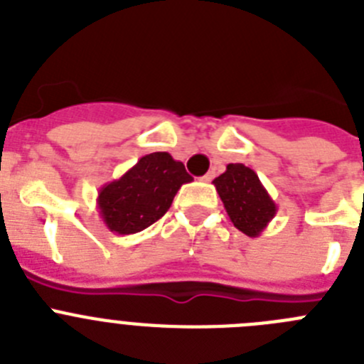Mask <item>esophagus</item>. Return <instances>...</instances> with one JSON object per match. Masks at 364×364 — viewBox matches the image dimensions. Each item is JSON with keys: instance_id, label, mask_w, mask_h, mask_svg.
Returning a JSON list of instances; mask_svg holds the SVG:
<instances>
[{"instance_id": "1", "label": "esophagus", "mask_w": 364, "mask_h": 364, "mask_svg": "<svg viewBox=\"0 0 364 364\" xmlns=\"http://www.w3.org/2000/svg\"><path fill=\"white\" fill-rule=\"evenodd\" d=\"M215 178V171H210V173H205L204 176H202V180H204V182H211V180Z\"/></svg>"}]
</instances>
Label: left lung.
<instances>
[{
  "label": "left lung",
  "mask_w": 364,
  "mask_h": 364,
  "mask_svg": "<svg viewBox=\"0 0 364 364\" xmlns=\"http://www.w3.org/2000/svg\"><path fill=\"white\" fill-rule=\"evenodd\" d=\"M213 184L233 226L247 237H259L277 213V204L257 173L244 164H228Z\"/></svg>",
  "instance_id": "obj_1"
}]
</instances>
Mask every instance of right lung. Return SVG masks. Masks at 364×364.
Listing matches in <instances>:
<instances>
[{"label": "right lung", "instance_id": "add662e5", "mask_svg": "<svg viewBox=\"0 0 364 364\" xmlns=\"http://www.w3.org/2000/svg\"><path fill=\"white\" fill-rule=\"evenodd\" d=\"M191 180L184 164L169 153L146 154L120 178L100 189V217L112 233H138L164 217L176 191Z\"/></svg>", "mask_w": 364, "mask_h": 364}]
</instances>
